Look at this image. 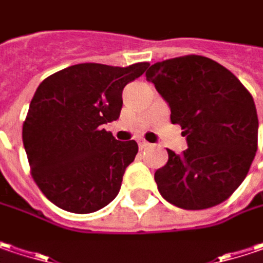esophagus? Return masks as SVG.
<instances>
[{
    "label": "esophagus",
    "instance_id": "34e87169",
    "mask_svg": "<svg viewBox=\"0 0 263 263\" xmlns=\"http://www.w3.org/2000/svg\"><path fill=\"white\" fill-rule=\"evenodd\" d=\"M138 145L140 149H146V148H149V146H151V143H148L146 140H139Z\"/></svg>",
    "mask_w": 263,
    "mask_h": 263
}]
</instances>
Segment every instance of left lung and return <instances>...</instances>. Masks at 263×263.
<instances>
[{
    "label": "left lung",
    "instance_id": "8db88e82",
    "mask_svg": "<svg viewBox=\"0 0 263 263\" xmlns=\"http://www.w3.org/2000/svg\"><path fill=\"white\" fill-rule=\"evenodd\" d=\"M145 75L188 143L182 154L167 149L168 161L154 176L160 194L186 210L225 201L256 155L259 121L252 95L225 66L204 56L157 62Z\"/></svg>",
    "mask_w": 263,
    "mask_h": 263
}]
</instances>
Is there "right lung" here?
I'll list each match as a JSON object with an SVG mask.
<instances>
[{
    "mask_svg": "<svg viewBox=\"0 0 263 263\" xmlns=\"http://www.w3.org/2000/svg\"><path fill=\"white\" fill-rule=\"evenodd\" d=\"M148 66L80 63L38 86L22 138L33 180L51 203L86 215L118 195L138 143L120 142L102 125L120 117L123 88Z\"/></svg>",
    "mask_w": 263,
    "mask_h": 263,
    "instance_id": "right-lung-1",
    "label": "right lung"
}]
</instances>
